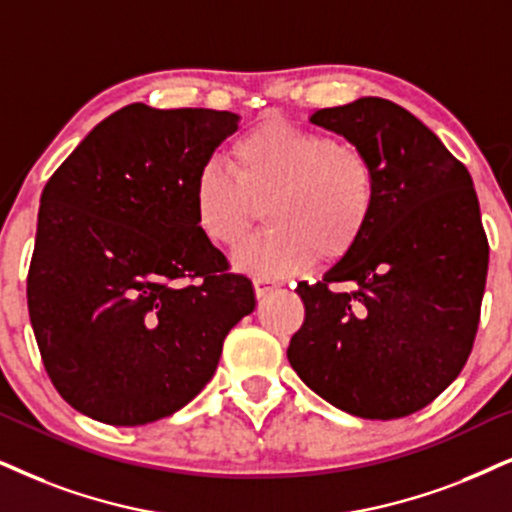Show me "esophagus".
Masks as SVG:
<instances>
[{"label":"esophagus","instance_id":"esophagus-1","mask_svg":"<svg viewBox=\"0 0 512 512\" xmlns=\"http://www.w3.org/2000/svg\"><path fill=\"white\" fill-rule=\"evenodd\" d=\"M252 286H255L257 300H262V297H267V295L271 293V290L278 288V281H274V278L262 276V278H255V283H252Z\"/></svg>","mask_w":512,"mask_h":512}]
</instances>
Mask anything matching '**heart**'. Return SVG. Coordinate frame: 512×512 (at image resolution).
<instances>
[{
    "mask_svg": "<svg viewBox=\"0 0 512 512\" xmlns=\"http://www.w3.org/2000/svg\"><path fill=\"white\" fill-rule=\"evenodd\" d=\"M262 203L271 229L236 262L255 276H286L354 250L378 203V174L357 148L269 120L234 141L231 167L212 160L193 179L200 234L222 248L243 243Z\"/></svg>",
    "mask_w": 512,
    "mask_h": 512,
    "instance_id": "heart-1",
    "label": "heart"
}]
</instances>
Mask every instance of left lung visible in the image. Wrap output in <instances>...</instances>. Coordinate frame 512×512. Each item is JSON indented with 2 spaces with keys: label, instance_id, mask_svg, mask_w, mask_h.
Returning a JSON list of instances; mask_svg holds the SVG:
<instances>
[{
  "label": "left lung",
  "instance_id": "8db88e82",
  "mask_svg": "<svg viewBox=\"0 0 512 512\" xmlns=\"http://www.w3.org/2000/svg\"><path fill=\"white\" fill-rule=\"evenodd\" d=\"M378 174L361 241L316 286L288 345L302 383L368 420L411 416L456 380L475 342L489 243L463 163L397 103L364 96L314 111Z\"/></svg>",
  "mask_w": 512,
  "mask_h": 512
}]
</instances>
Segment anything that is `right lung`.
I'll list each match as a JSON object with an SVG mask.
<instances>
[{"label": "right lung", "mask_w": 512, "mask_h": 512, "mask_svg": "<svg viewBox=\"0 0 512 512\" xmlns=\"http://www.w3.org/2000/svg\"><path fill=\"white\" fill-rule=\"evenodd\" d=\"M236 129L229 111L132 103L44 186L30 323L51 383L84 416L122 428L172 416L255 309L250 278L193 215V179Z\"/></svg>", "instance_id": "add662e5"}]
</instances>
